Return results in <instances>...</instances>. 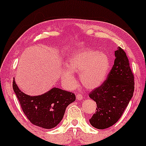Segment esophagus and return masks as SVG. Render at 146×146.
<instances>
[{
  "label": "esophagus",
  "instance_id": "34e87169",
  "mask_svg": "<svg viewBox=\"0 0 146 146\" xmlns=\"http://www.w3.org/2000/svg\"><path fill=\"white\" fill-rule=\"evenodd\" d=\"M76 98H77V100H82V99L83 98H84V96H83L82 95V94H78L76 95Z\"/></svg>",
  "mask_w": 146,
  "mask_h": 146
}]
</instances>
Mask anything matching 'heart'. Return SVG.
Instances as JSON below:
<instances>
[{
  "label": "heart",
  "mask_w": 146,
  "mask_h": 146,
  "mask_svg": "<svg viewBox=\"0 0 146 146\" xmlns=\"http://www.w3.org/2000/svg\"><path fill=\"white\" fill-rule=\"evenodd\" d=\"M67 67L61 73L62 81L69 89L76 85L73 73H80L82 85L87 89L99 87L106 80L111 67L110 56L98 50L83 49L77 50L68 56Z\"/></svg>",
  "instance_id": "obj_1"
}]
</instances>
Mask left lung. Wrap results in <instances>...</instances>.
I'll return each instance as SVG.
<instances>
[{"instance_id":"8db88e82","label":"left lung","mask_w":146,"mask_h":146,"mask_svg":"<svg viewBox=\"0 0 146 146\" xmlns=\"http://www.w3.org/2000/svg\"><path fill=\"white\" fill-rule=\"evenodd\" d=\"M115 57L107 79L89 95L97 105L96 111L89 122L97 129H106L117 122L134 94V75L126 53L121 47L115 51Z\"/></svg>"}]
</instances>
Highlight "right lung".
<instances>
[{
  "label": "right lung",
  "mask_w": 146,
  "mask_h": 146,
  "mask_svg": "<svg viewBox=\"0 0 146 146\" xmlns=\"http://www.w3.org/2000/svg\"><path fill=\"white\" fill-rule=\"evenodd\" d=\"M13 89L24 114L33 125L44 129L56 127L63 118L67 106L76 100L73 93L54 87L36 96L25 94L13 81Z\"/></svg>",
  "instance_id": "right-lung-1"
}]
</instances>
